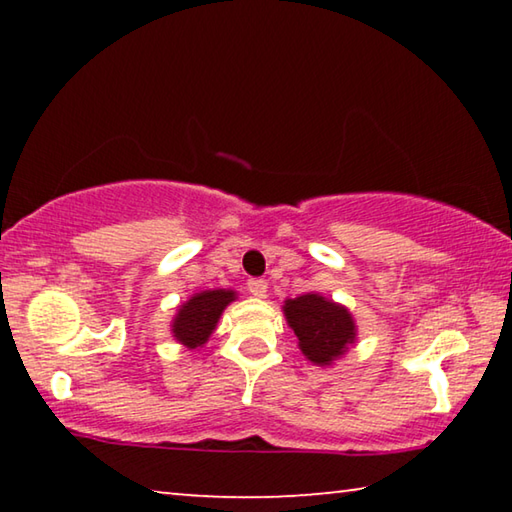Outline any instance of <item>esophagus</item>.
<instances>
[{"label": "esophagus", "instance_id": "esophagus-1", "mask_svg": "<svg viewBox=\"0 0 512 512\" xmlns=\"http://www.w3.org/2000/svg\"><path fill=\"white\" fill-rule=\"evenodd\" d=\"M248 291H250V296L264 298L268 291V282L262 280V277H253V280H248Z\"/></svg>", "mask_w": 512, "mask_h": 512}]
</instances>
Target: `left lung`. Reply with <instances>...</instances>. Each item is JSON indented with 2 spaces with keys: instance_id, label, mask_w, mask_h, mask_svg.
I'll use <instances>...</instances> for the list:
<instances>
[{
  "instance_id": "8db88e82",
  "label": "left lung",
  "mask_w": 512,
  "mask_h": 512,
  "mask_svg": "<svg viewBox=\"0 0 512 512\" xmlns=\"http://www.w3.org/2000/svg\"><path fill=\"white\" fill-rule=\"evenodd\" d=\"M282 311L298 336L302 354L314 366H332L357 339V325L350 311L318 293L284 300Z\"/></svg>"
}]
</instances>
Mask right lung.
Here are the masks:
<instances>
[{
  "mask_svg": "<svg viewBox=\"0 0 512 512\" xmlns=\"http://www.w3.org/2000/svg\"><path fill=\"white\" fill-rule=\"evenodd\" d=\"M237 298L230 289H210L194 293L185 305H180L176 318L171 323V334L185 348L196 350L203 348L216 329V323L223 314V309Z\"/></svg>",
  "mask_w": 512,
  "mask_h": 512,
  "instance_id": "obj_1",
  "label": "right lung"
}]
</instances>
